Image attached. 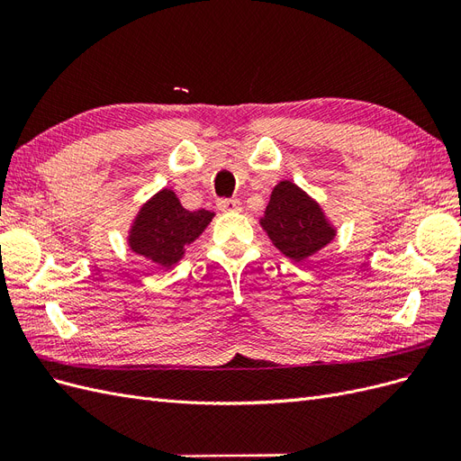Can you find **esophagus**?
<instances>
[{
	"instance_id": "obj_1",
	"label": "esophagus",
	"mask_w": 461,
	"mask_h": 461,
	"mask_svg": "<svg viewBox=\"0 0 461 461\" xmlns=\"http://www.w3.org/2000/svg\"><path fill=\"white\" fill-rule=\"evenodd\" d=\"M217 207L221 209V212L234 213V212H240L242 203H240L239 200H219V202H217Z\"/></svg>"
}]
</instances>
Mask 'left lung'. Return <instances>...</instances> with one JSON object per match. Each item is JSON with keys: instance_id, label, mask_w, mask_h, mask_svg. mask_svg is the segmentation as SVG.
Wrapping results in <instances>:
<instances>
[{"instance_id": "left-lung-1", "label": "left lung", "mask_w": 461, "mask_h": 461, "mask_svg": "<svg viewBox=\"0 0 461 461\" xmlns=\"http://www.w3.org/2000/svg\"><path fill=\"white\" fill-rule=\"evenodd\" d=\"M261 227L267 230L273 244L294 261L313 256L334 239V229L319 203L290 180L273 188Z\"/></svg>"}]
</instances>
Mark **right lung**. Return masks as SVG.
Here are the masks:
<instances>
[{
  "instance_id": "1",
  "label": "right lung",
  "mask_w": 461,
  "mask_h": 461,
  "mask_svg": "<svg viewBox=\"0 0 461 461\" xmlns=\"http://www.w3.org/2000/svg\"><path fill=\"white\" fill-rule=\"evenodd\" d=\"M212 219L213 213L207 209L188 212L173 190L163 188L138 212L129 236L131 249L161 267H171Z\"/></svg>"
}]
</instances>
